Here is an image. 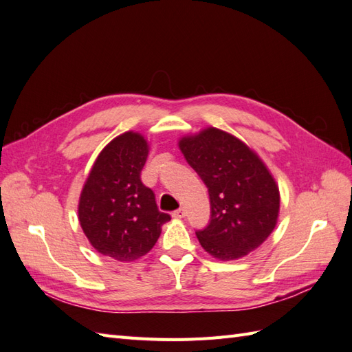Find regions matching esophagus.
Returning <instances> with one entry per match:
<instances>
[{"label": "esophagus", "instance_id": "obj_1", "mask_svg": "<svg viewBox=\"0 0 352 352\" xmlns=\"http://www.w3.org/2000/svg\"><path fill=\"white\" fill-rule=\"evenodd\" d=\"M185 214H186V212H185V210L184 208H179V210H176V211H173V217L175 219H184L185 217Z\"/></svg>", "mask_w": 352, "mask_h": 352}]
</instances>
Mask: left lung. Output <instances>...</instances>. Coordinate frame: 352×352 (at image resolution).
<instances>
[{"instance_id":"obj_1","label":"left lung","mask_w":352,"mask_h":352,"mask_svg":"<svg viewBox=\"0 0 352 352\" xmlns=\"http://www.w3.org/2000/svg\"><path fill=\"white\" fill-rule=\"evenodd\" d=\"M179 148L208 188L211 217L197 238L212 257H245L269 238L278 223L276 180L251 148L225 131L207 127L184 136Z\"/></svg>"}]
</instances>
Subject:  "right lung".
Wrapping results in <instances>:
<instances>
[{
	"instance_id": "right-lung-1",
	"label": "right lung",
	"mask_w": 352,
	"mask_h": 352,
	"mask_svg": "<svg viewBox=\"0 0 352 352\" xmlns=\"http://www.w3.org/2000/svg\"><path fill=\"white\" fill-rule=\"evenodd\" d=\"M148 142L124 132L95 160L79 198V223L92 247L117 261H133L150 252L170 216L141 180Z\"/></svg>"
}]
</instances>
